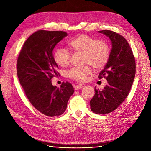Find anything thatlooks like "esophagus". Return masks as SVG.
Returning a JSON list of instances; mask_svg holds the SVG:
<instances>
[{
	"mask_svg": "<svg viewBox=\"0 0 151 151\" xmlns=\"http://www.w3.org/2000/svg\"><path fill=\"white\" fill-rule=\"evenodd\" d=\"M83 87H84L83 85H82V84H78V85L74 86V89H75L76 90H77V89H79L83 88Z\"/></svg>",
	"mask_w": 151,
	"mask_h": 151,
	"instance_id": "34e87169",
	"label": "esophagus"
}]
</instances>
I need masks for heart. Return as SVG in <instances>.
Segmentation results:
<instances>
[{
	"label": "heart",
	"instance_id": "heart-1",
	"mask_svg": "<svg viewBox=\"0 0 151 151\" xmlns=\"http://www.w3.org/2000/svg\"><path fill=\"white\" fill-rule=\"evenodd\" d=\"M68 45L74 52L84 54V64L90 65L95 69L103 68L106 64L110 55V48L106 42L104 40L97 41L86 35L76 36ZM70 53L67 50L59 48L55 52L54 58L58 65L66 67L70 63ZM91 72V70L89 66L81 68L73 67L68 71L67 76L72 79L84 81Z\"/></svg>",
	"mask_w": 151,
	"mask_h": 151
}]
</instances>
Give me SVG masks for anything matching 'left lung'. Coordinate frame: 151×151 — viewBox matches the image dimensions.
Listing matches in <instances>:
<instances>
[{"instance_id":"left-lung-1","label":"left lung","mask_w":151,"mask_h":151,"mask_svg":"<svg viewBox=\"0 0 151 151\" xmlns=\"http://www.w3.org/2000/svg\"><path fill=\"white\" fill-rule=\"evenodd\" d=\"M109 38L111 50L108 61L98 76L107 84L102 91L94 89L90 101L91 109L96 114L113 111L129 95L135 76V61L130 45L125 38L109 30L98 31Z\"/></svg>"}]
</instances>
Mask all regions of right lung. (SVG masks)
Segmentation results:
<instances>
[{
    "mask_svg": "<svg viewBox=\"0 0 151 151\" xmlns=\"http://www.w3.org/2000/svg\"><path fill=\"white\" fill-rule=\"evenodd\" d=\"M67 36L61 31L35 32L24 43L17 61V77L27 98L36 109L51 117L65 111L68 99L74 92L68 82L58 88L51 81L58 74L53 50Z\"/></svg>",
    "mask_w": 151,
    "mask_h": 151,
    "instance_id": "add662e5",
    "label": "right lung"
}]
</instances>
